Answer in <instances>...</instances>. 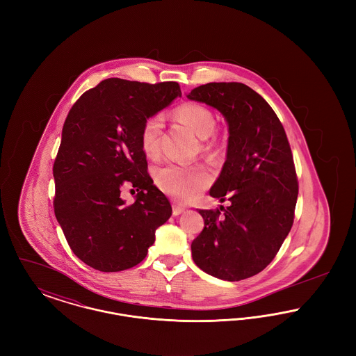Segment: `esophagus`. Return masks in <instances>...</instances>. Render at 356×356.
Here are the masks:
<instances>
[{"label":"esophagus","instance_id":"34e87169","mask_svg":"<svg viewBox=\"0 0 356 356\" xmlns=\"http://www.w3.org/2000/svg\"><path fill=\"white\" fill-rule=\"evenodd\" d=\"M184 211H186L184 207H181V205H173V216L181 215Z\"/></svg>","mask_w":356,"mask_h":356}]
</instances>
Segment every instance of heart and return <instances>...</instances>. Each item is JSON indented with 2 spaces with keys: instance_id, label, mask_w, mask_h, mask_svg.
I'll list each match as a JSON object with an SVG mask.
<instances>
[{
  "instance_id": "obj_1",
  "label": "heart",
  "mask_w": 356,
  "mask_h": 356,
  "mask_svg": "<svg viewBox=\"0 0 356 356\" xmlns=\"http://www.w3.org/2000/svg\"><path fill=\"white\" fill-rule=\"evenodd\" d=\"M173 115L202 140L212 135L216 127L213 112L199 102L181 104L175 109ZM161 128L163 118L160 115H152L144 121L140 131V145L147 157L153 159L157 156ZM205 149L213 156L220 152V148L215 141L207 143ZM154 180L157 186L173 199L191 202L209 186L211 175L200 165L183 167L179 164H167L156 170Z\"/></svg>"
}]
</instances>
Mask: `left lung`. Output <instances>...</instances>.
<instances>
[{
	"label": "left lung",
	"mask_w": 356,
	"mask_h": 356,
	"mask_svg": "<svg viewBox=\"0 0 356 356\" xmlns=\"http://www.w3.org/2000/svg\"><path fill=\"white\" fill-rule=\"evenodd\" d=\"M189 100L216 108L228 122L227 160L209 195L229 205L199 209L204 229L192 244L196 266L238 282L263 271L293 224L298 177L286 131L266 102L241 83H208Z\"/></svg>",
	"instance_id": "8db88e82"
}]
</instances>
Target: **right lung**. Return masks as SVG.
<instances>
[{"label": "right lung", "instance_id": "1", "mask_svg": "<svg viewBox=\"0 0 356 356\" xmlns=\"http://www.w3.org/2000/svg\"><path fill=\"white\" fill-rule=\"evenodd\" d=\"M181 96L175 81L147 84L108 79L74 102L53 165L54 215L70 250L102 272L132 268L145 259L172 207L153 186L140 145L144 121ZM139 193L134 204L122 186Z\"/></svg>", "mask_w": 356, "mask_h": 356}]
</instances>
